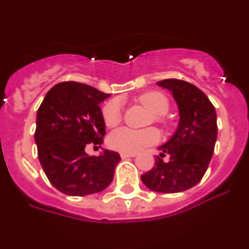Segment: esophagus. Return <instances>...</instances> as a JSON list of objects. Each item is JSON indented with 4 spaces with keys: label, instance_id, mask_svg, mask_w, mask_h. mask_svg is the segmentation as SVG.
I'll use <instances>...</instances> for the list:
<instances>
[{
    "label": "esophagus",
    "instance_id": "esophagus-1",
    "mask_svg": "<svg viewBox=\"0 0 249 249\" xmlns=\"http://www.w3.org/2000/svg\"><path fill=\"white\" fill-rule=\"evenodd\" d=\"M136 156V153H124V152H122V153H121V158H122V160H126V158H128V157H135Z\"/></svg>",
    "mask_w": 249,
    "mask_h": 249
}]
</instances>
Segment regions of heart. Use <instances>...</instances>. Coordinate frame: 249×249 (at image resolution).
<instances>
[{
	"label": "heart",
	"mask_w": 249,
	"mask_h": 249,
	"mask_svg": "<svg viewBox=\"0 0 249 249\" xmlns=\"http://www.w3.org/2000/svg\"><path fill=\"white\" fill-rule=\"evenodd\" d=\"M138 102L146 106L153 113V120L157 123L163 122L164 114L169 109V101L162 92L151 91L141 94ZM122 105L120 100H111L103 106L102 117L107 127H116L122 121ZM160 141V132L153 127L144 129H132L122 127L113 131L108 137V143L116 151L124 153H136L146 147L157 143Z\"/></svg>",
	"instance_id": "obj_1"
}]
</instances>
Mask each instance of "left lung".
<instances>
[{"instance_id":"left-lung-1","label":"left lung","mask_w":249,"mask_h":249,"mask_svg":"<svg viewBox=\"0 0 249 249\" xmlns=\"http://www.w3.org/2000/svg\"><path fill=\"white\" fill-rule=\"evenodd\" d=\"M172 92L179 109V123L175 135L156 157L155 167L141 176L149 190L177 193L190 190L206 173L217 140V116L214 106L195 85L168 78L157 82ZM170 155L164 162L163 157Z\"/></svg>"}]
</instances>
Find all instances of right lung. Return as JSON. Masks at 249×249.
Segmentation results:
<instances>
[{
	"instance_id": "obj_1",
	"label": "right lung",
	"mask_w": 249,
	"mask_h": 249,
	"mask_svg": "<svg viewBox=\"0 0 249 249\" xmlns=\"http://www.w3.org/2000/svg\"><path fill=\"white\" fill-rule=\"evenodd\" d=\"M108 93L78 82L53 86L37 111L35 141L48 181L68 196L103 191L113 179L121 160L117 152L105 149L89 156L85 148L101 147L106 124L100 103Z\"/></svg>"
}]
</instances>
